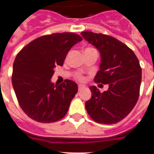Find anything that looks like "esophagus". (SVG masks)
<instances>
[{"label": "esophagus", "instance_id": "1", "mask_svg": "<svg viewBox=\"0 0 154 154\" xmlns=\"http://www.w3.org/2000/svg\"><path fill=\"white\" fill-rule=\"evenodd\" d=\"M83 88H85V86H83V85H78V90H79V91Z\"/></svg>", "mask_w": 154, "mask_h": 154}]
</instances>
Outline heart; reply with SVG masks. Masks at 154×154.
I'll return each mask as SVG.
<instances>
[{
	"instance_id": "1",
	"label": "heart",
	"mask_w": 154,
	"mask_h": 154,
	"mask_svg": "<svg viewBox=\"0 0 154 154\" xmlns=\"http://www.w3.org/2000/svg\"><path fill=\"white\" fill-rule=\"evenodd\" d=\"M77 79L80 81H83L84 80V77H82V76H81V75H79V76H77Z\"/></svg>"
}]
</instances>
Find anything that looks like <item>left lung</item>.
<instances>
[{
  "label": "left lung",
  "mask_w": 154,
  "mask_h": 154,
  "mask_svg": "<svg viewBox=\"0 0 154 154\" xmlns=\"http://www.w3.org/2000/svg\"><path fill=\"white\" fill-rule=\"evenodd\" d=\"M81 34L100 51V70L94 81L109 84L103 93L96 86L90 87L92 96L85 103L86 111L98 123H118L137 103L142 75L140 62L127 45L112 36L92 32Z\"/></svg>",
  "instance_id": "1"
}]
</instances>
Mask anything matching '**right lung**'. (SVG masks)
<instances>
[{
    "label": "right lung",
    "instance_id": "right-lung-1",
    "mask_svg": "<svg viewBox=\"0 0 154 154\" xmlns=\"http://www.w3.org/2000/svg\"><path fill=\"white\" fill-rule=\"evenodd\" d=\"M82 38L73 32L54 33L36 38L19 51L14 60L12 85L23 111L33 120L50 123L66 115L77 93L71 80L51 82L54 68L63 64L69 50Z\"/></svg>",
    "mask_w": 154,
    "mask_h": 154
}]
</instances>
